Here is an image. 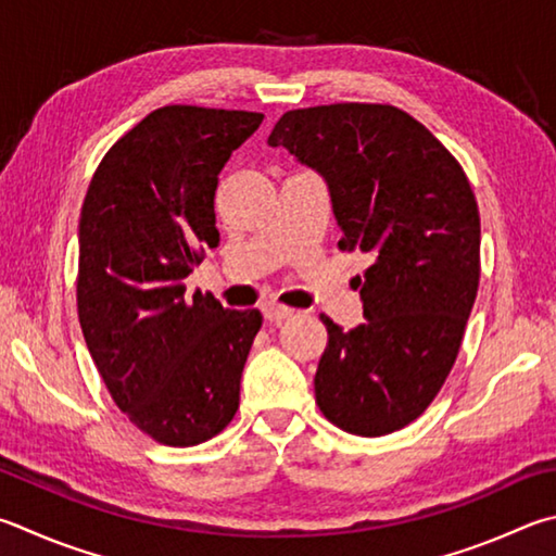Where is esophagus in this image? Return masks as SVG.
<instances>
[{
	"instance_id": "1",
	"label": "esophagus",
	"mask_w": 556,
	"mask_h": 556,
	"mask_svg": "<svg viewBox=\"0 0 556 556\" xmlns=\"http://www.w3.org/2000/svg\"><path fill=\"white\" fill-rule=\"evenodd\" d=\"M262 313H265V318H267L269 323H279V320L289 318L294 311L287 308V306H281V304H277V301H265V304H262Z\"/></svg>"
}]
</instances>
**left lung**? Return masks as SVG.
<instances>
[{
	"instance_id": "8db88e82",
	"label": "left lung",
	"mask_w": 556,
	"mask_h": 556,
	"mask_svg": "<svg viewBox=\"0 0 556 556\" xmlns=\"http://www.w3.org/2000/svg\"><path fill=\"white\" fill-rule=\"evenodd\" d=\"M326 179L342 252H362L365 323L328 316L316 403L362 438L416 420L445 383L479 289V208L430 130L389 104L287 111L267 138Z\"/></svg>"
}]
</instances>
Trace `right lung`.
<instances>
[{
    "instance_id": "right-lung-1",
    "label": "right lung",
    "mask_w": 556,
    "mask_h": 556,
    "mask_svg": "<svg viewBox=\"0 0 556 556\" xmlns=\"http://www.w3.org/2000/svg\"><path fill=\"white\" fill-rule=\"evenodd\" d=\"M255 111L155 109L109 148L79 216L77 313L116 406L155 442L218 435L240 403L257 308L230 311L185 279L218 245L214 197Z\"/></svg>"
}]
</instances>
